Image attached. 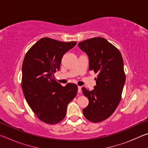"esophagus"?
Instances as JSON below:
<instances>
[{
  "instance_id": "1",
  "label": "esophagus",
  "mask_w": 148,
  "mask_h": 148,
  "mask_svg": "<svg viewBox=\"0 0 148 148\" xmlns=\"http://www.w3.org/2000/svg\"><path fill=\"white\" fill-rule=\"evenodd\" d=\"M77 88H78V89H77V92H78V93H80V92H82V87L81 86H78L77 87Z\"/></svg>"
}]
</instances>
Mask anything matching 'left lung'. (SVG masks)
<instances>
[{
    "mask_svg": "<svg viewBox=\"0 0 148 148\" xmlns=\"http://www.w3.org/2000/svg\"><path fill=\"white\" fill-rule=\"evenodd\" d=\"M78 46L89 57V71L98 74L94 90L82 89L89 99L83 114L89 121L101 122L112 116L121 101L125 82L123 61L119 49L102 37L80 42Z\"/></svg>",
    "mask_w": 148,
    "mask_h": 148,
    "instance_id": "8db88e82",
    "label": "left lung"
}]
</instances>
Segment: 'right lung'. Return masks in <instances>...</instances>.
<instances>
[{
    "mask_svg": "<svg viewBox=\"0 0 148 148\" xmlns=\"http://www.w3.org/2000/svg\"><path fill=\"white\" fill-rule=\"evenodd\" d=\"M76 42H64L42 38L25 56L22 65L21 87L29 106L40 121L54 125L61 121L70 102L76 97L77 86H62L53 78L60 69L63 55Z\"/></svg>",
    "mask_w": 148,
    "mask_h": 148,
    "instance_id": "obj_1",
    "label": "right lung"
}]
</instances>
